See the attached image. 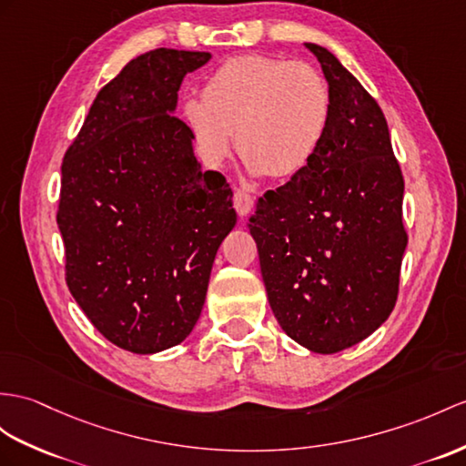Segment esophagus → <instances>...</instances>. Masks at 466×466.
<instances>
[{
  "mask_svg": "<svg viewBox=\"0 0 466 466\" xmlns=\"http://www.w3.org/2000/svg\"><path fill=\"white\" fill-rule=\"evenodd\" d=\"M253 196L248 194V191H245V189H235V194H233V206H235V209H237V213L241 215H248L251 213V209H253Z\"/></svg>",
  "mask_w": 466,
  "mask_h": 466,
  "instance_id": "esophagus-1",
  "label": "esophagus"
}]
</instances>
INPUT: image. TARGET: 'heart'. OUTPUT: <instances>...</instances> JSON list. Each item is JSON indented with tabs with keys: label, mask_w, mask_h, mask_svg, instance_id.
I'll return each mask as SVG.
<instances>
[{
	"label": "heart",
	"mask_w": 466,
	"mask_h": 466,
	"mask_svg": "<svg viewBox=\"0 0 466 466\" xmlns=\"http://www.w3.org/2000/svg\"><path fill=\"white\" fill-rule=\"evenodd\" d=\"M184 116L203 156L219 164L237 152L253 174L290 179L312 164L332 118L326 78L309 63L241 55L219 65L189 98Z\"/></svg>",
	"instance_id": "obj_1"
}]
</instances>
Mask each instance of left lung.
<instances>
[{"instance_id": "left-lung-1", "label": "left lung", "mask_w": 466, "mask_h": 466, "mask_svg": "<svg viewBox=\"0 0 466 466\" xmlns=\"http://www.w3.org/2000/svg\"><path fill=\"white\" fill-rule=\"evenodd\" d=\"M306 47L330 86V128L312 164L258 198L247 225L282 330L336 354L393 310L407 247L405 184L376 98L330 51Z\"/></svg>"}]
</instances>
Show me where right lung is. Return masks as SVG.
Wrapping results in <instances>:
<instances>
[{
	"instance_id": "right-lung-1",
	"label": "right lung",
	"mask_w": 466,
	"mask_h": 466,
	"mask_svg": "<svg viewBox=\"0 0 466 466\" xmlns=\"http://www.w3.org/2000/svg\"><path fill=\"white\" fill-rule=\"evenodd\" d=\"M209 53L156 49L98 90L61 166L56 225L65 280L115 346L156 354L184 342L206 302L213 258L237 223L233 191L201 172L174 110Z\"/></svg>"
}]
</instances>
